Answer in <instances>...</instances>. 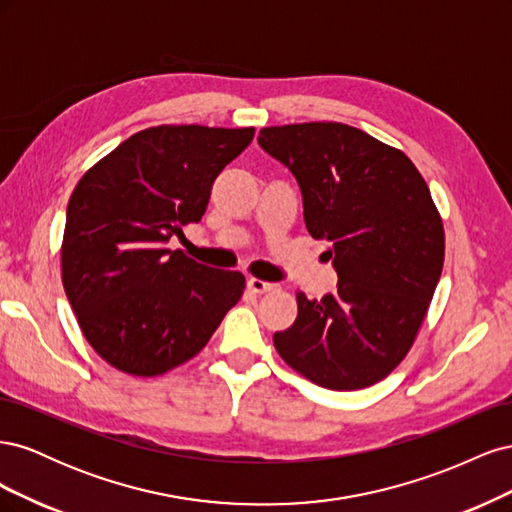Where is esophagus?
I'll return each mask as SVG.
<instances>
[{
  "label": "esophagus",
  "instance_id": "1",
  "mask_svg": "<svg viewBox=\"0 0 512 512\" xmlns=\"http://www.w3.org/2000/svg\"><path fill=\"white\" fill-rule=\"evenodd\" d=\"M247 288L256 294H265V292H271L275 288V284L262 282V280H258V277H250V280H247Z\"/></svg>",
  "mask_w": 512,
  "mask_h": 512
}]
</instances>
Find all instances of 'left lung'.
<instances>
[{"mask_svg":"<svg viewBox=\"0 0 512 512\" xmlns=\"http://www.w3.org/2000/svg\"><path fill=\"white\" fill-rule=\"evenodd\" d=\"M258 145L303 194L309 235L331 243L337 290L297 292L299 314L275 333L282 359L324 389L356 391L404 361L444 265V226L404 151L335 121L262 128Z\"/></svg>","mask_w":512,"mask_h":512,"instance_id":"1","label":"left lung"}]
</instances>
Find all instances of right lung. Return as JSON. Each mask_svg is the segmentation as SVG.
<instances>
[{"mask_svg": "<svg viewBox=\"0 0 512 512\" xmlns=\"http://www.w3.org/2000/svg\"><path fill=\"white\" fill-rule=\"evenodd\" d=\"M252 138L254 128H147L76 183L61 282L91 348L123 374L190 361L241 299L243 273L200 265L168 241L200 222L215 177Z\"/></svg>", "mask_w": 512, "mask_h": 512, "instance_id": "right-lung-1", "label": "right lung"}]
</instances>
